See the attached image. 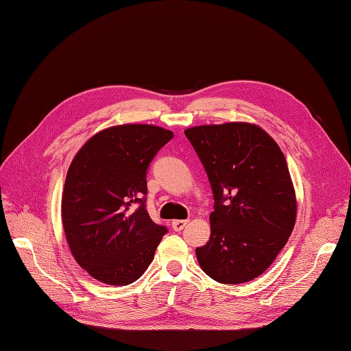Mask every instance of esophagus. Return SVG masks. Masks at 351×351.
Here are the masks:
<instances>
[{
    "mask_svg": "<svg viewBox=\"0 0 351 351\" xmlns=\"http://www.w3.org/2000/svg\"><path fill=\"white\" fill-rule=\"evenodd\" d=\"M187 224H189V219H176V221H173V230L182 231Z\"/></svg>",
    "mask_w": 351,
    "mask_h": 351,
    "instance_id": "esophagus-1",
    "label": "esophagus"
}]
</instances>
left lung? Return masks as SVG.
<instances>
[{
    "label": "left lung",
    "instance_id": "left-lung-1",
    "mask_svg": "<svg viewBox=\"0 0 351 351\" xmlns=\"http://www.w3.org/2000/svg\"><path fill=\"white\" fill-rule=\"evenodd\" d=\"M214 193L210 237L196 249L200 268L221 284H240L267 271L295 222V195L285 156L249 123L187 129Z\"/></svg>",
    "mask_w": 351,
    "mask_h": 351
}]
</instances>
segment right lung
<instances>
[{"label": "right lung", "mask_w": 351, "mask_h": 351, "mask_svg": "<svg viewBox=\"0 0 351 351\" xmlns=\"http://www.w3.org/2000/svg\"><path fill=\"white\" fill-rule=\"evenodd\" d=\"M173 137L156 125H117L92 136L71 161L62 227L74 259L98 281L127 285L141 278L167 234L146 210V174Z\"/></svg>", "instance_id": "1"}]
</instances>
